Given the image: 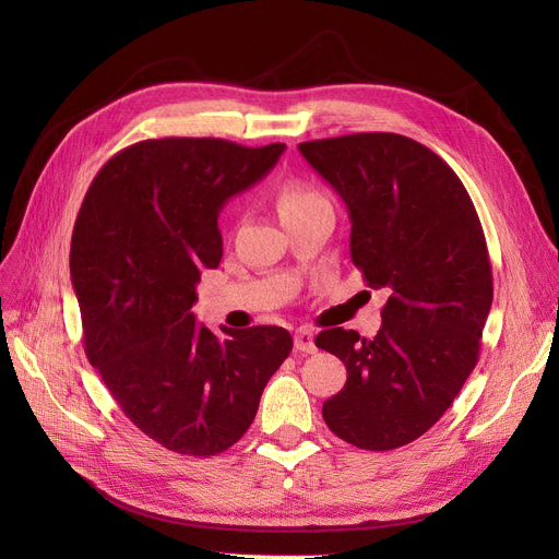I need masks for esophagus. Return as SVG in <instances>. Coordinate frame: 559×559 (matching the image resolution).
Wrapping results in <instances>:
<instances>
[{
    "instance_id": "esophagus-1",
    "label": "esophagus",
    "mask_w": 559,
    "mask_h": 559,
    "mask_svg": "<svg viewBox=\"0 0 559 559\" xmlns=\"http://www.w3.org/2000/svg\"><path fill=\"white\" fill-rule=\"evenodd\" d=\"M295 348L299 354H314L317 346H314V333L310 329H299L295 333Z\"/></svg>"
}]
</instances>
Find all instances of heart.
<instances>
[{
	"label": "heart",
	"instance_id": "b5f03b06",
	"mask_svg": "<svg viewBox=\"0 0 559 559\" xmlns=\"http://www.w3.org/2000/svg\"><path fill=\"white\" fill-rule=\"evenodd\" d=\"M321 203H329L326 197L304 179H287L281 183L276 192V205H278L281 217L314 209V205H321Z\"/></svg>",
	"mask_w": 559,
	"mask_h": 559
}]
</instances>
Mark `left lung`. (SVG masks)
I'll return each mask as SVG.
<instances>
[{"label":"left lung","mask_w":559,"mask_h":559,"mask_svg":"<svg viewBox=\"0 0 559 559\" xmlns=\"http://www.w3.org/2000/svg\"><path fill=\"white\" fill-rule=\"evenodd\" d=\"M299 152L344 201L367 285L390 289L376 337L317 335L348 373L321 415L344 442L392 451L439 421L478 362L493 299L485 233L457 174L417 140L350 133Z\"/></svg>","instance_id":"left-lung-1"}]
</instances>
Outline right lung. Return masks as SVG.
<instances>
[{"instance_id":"obj_1","label":"right lung","mask_w":559,"mask_h":559,"mask_svg":"<svg viewBox=\"0 0 559 559\" xmlns=\"http://www.w3.org/2000/svg\"><path fill=\"white\" fill-rule=\"evenodd\" d=\"M283 142H135L95 176L72 233L70 276L91 365L154 442L209 457L251 426L292 350L278 326H197L201 270L222 260L224 203L278 163Z\"/></svg>"}]
</instances>
